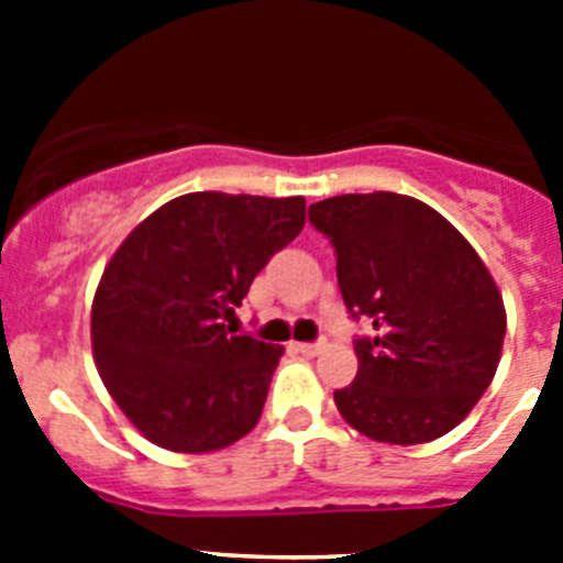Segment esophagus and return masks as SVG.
<instances>
[{
  "label": "esophagus",
  "instance_id": "esophagus-1",
  "mask_svg": "<svg viewBox=\"0 0 563 563\" xmlns=\"http://www.w3.org/2000/svg\"><path fill=\"white\" fill-rule=\"evenodd\" d=\"M292 350L301 352V355H307V357H316L318 352L324 350V343H292Z\"/></svg>",
  "mask_w": 563,
  "mask_h": 563
}]
</instances>
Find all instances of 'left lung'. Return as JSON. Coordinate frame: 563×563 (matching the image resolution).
Returning a JSON list of instances; mask_svg holds the SVG:
<instances>
[{
    "label": "left lung",
    "mask_w": 563,
    "mask_h": 563,
    "mask_svg": "<svg viewBox=\"0 0 563 563\" xmlns=\"http://www.w3.org/2000/svg\"><path fill=\"white\" fill-rule=\"evenodd\" d=\"M310 222L335 247L343 305L375 330L355 341L341 417L389 445L449 434L490 386L505 343V301L479 253L406 194H341L310 206Z\"/></svg>",
    "instance_id": "left-lung-1"
}]
</instances>
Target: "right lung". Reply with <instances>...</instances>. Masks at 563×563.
Listing matches in <instances>:
<instances>
[{"label":"right lung","mask_w":563,"mask_h":563,"mask_svg":"<svg viewBox=\"0 0 563 563\" xmlns=\"http://www.w3.org/2000/svg\"><path fill=\"white\" fill-rule=\"evenodd\" d=\"M305 211V197L183 194L112 253L92 298V357L148 442L211 454L253 431L285 346L233 335L225 321L301 233Z\"/></svg>","instance_id":"1"}]
</instances>
